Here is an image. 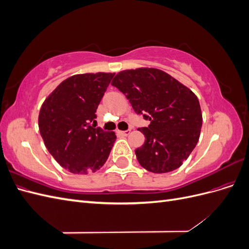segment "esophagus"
Listing matches in <instances>:
<instances>
[{"mask_svg": "<svg viewBox=\"0 0 249 249\" xmlns=\"http://www.w3.org/2000/svg\"><path fill=\"white\" fill-rule=\"evenodd\" d=\"M130 132H131L130 130H126V131H119L118 133L122 135V136H127V135L130 134Z\"/></svg>", "mask_w": 249, "mask_h": 249, "instance_id": "34e87169", "label": "esophagus"}]
</instances>
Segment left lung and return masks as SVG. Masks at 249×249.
I'll list each match as a JSON object with an SVG mask.
<instances>
[{
    "label": "left lung",
    "instance_id": "obj_1",
    "mask_svg": "<svg viewBox=\"0 0 249 249\" xmlns=\"http://www.w3.org/2000/svg\"><path fill=\"white\" fill-rule=\"evenodd\" d=\"M111 84L125 95L137 114L150 122L138 129L145 137L144 144L135 150L141 166L154 173L178 168L199 139L202 115L197 96L157 69L123 71Z\"/></svg>",
    "mask_w": 249,
    "mask_h": 249
}]
</instances>
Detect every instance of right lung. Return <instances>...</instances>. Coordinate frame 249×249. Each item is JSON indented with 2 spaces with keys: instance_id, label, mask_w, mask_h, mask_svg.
<instances>
[{
  "instance_id": "1",
  "label": "right lung",
  "mask_w": 249,
  "mask_h": 249,
  "mask_svg": "<svg viewBox=\"0 0 249 249\" xmlns=\"http://www.w3.org/2000/svg\"><path fill=\"white\" fill-rule=\"evenodd\" d=\"M114 73L74 74L43 102L38 126L44 145L60 166L76 175L99 170L116 140L114 132L91 125Z\"/></svg>"
}]
</instances>
